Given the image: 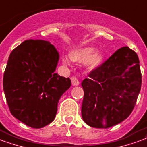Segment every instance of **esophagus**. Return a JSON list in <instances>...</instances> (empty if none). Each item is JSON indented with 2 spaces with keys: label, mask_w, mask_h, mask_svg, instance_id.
<instances>
[{
  "label": "esophagus",
  "mask_w": 147,
  "mask_h": 147,
  "mask_svg": "<svg viewBox=\"0 0 147 147\" xmlns=\"http://www.w3.org/2000/svg\"><path fill=\"white\" fill-rule=\"evenodd\" d=\"M71 82H72L73 86H78L80 84L79 80H78V78H76V77H72V78H71Z\"/></svg>",
  "instance_id": "1"
}]
</instances>
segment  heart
Masks as SVG:
<instances>
[{"label": "heart", "instance_id": "obj_1", "mask_svg": "<svg viewBox=\"0 0 147 147\" xmlns=\"http://www.w3.org/2000/svg\"><path fill=\"white\" fill-rule=\"evenodd\" d=\"M95 49L94 47H84L79 49L70 53L69 57L71 60L78 63H86L87 67L89 69H94L100 65L102 60V56L99 53H95ZM63 61L65 64L69 65V60L67 57L63 58Z\"/></svg>", "mask_w": 147, "mask_h": 147}]
</instances>
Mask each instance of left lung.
<instances>
[{"instance_id":"1","label":"left lung","mask_w":147,"mask_h":147,"mask_svg":"<svg viewBox=\"0 0 147 147\" xmlns=\"http://www.w3.org/2000/svg\"><path fill=\"white\" fill-rule=\"evenodd\" d=\"M142 84L137 54L128 46L118 49L81 83V114L91 127L107 129L131 114Z\"/></svg>"}]
</instances>
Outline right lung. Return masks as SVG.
<instances>
[{
  "label": "right lung",
  "instance_id": "1",
  "mask_svg": "<svg viewBox=\"0 0 147 147\" xmlns=\"http://www.w3.org/2000/svg\"><path fill=\"white\" fill-rule=\"evenodd\" d=\"M59 53L48 41L26 40L11 53L3 88L12 115L40 129L55 119L60 97L71 80L55 74Z\"/></svg>",
  "mask_w": 147,
  "mask_h": 147
}]
</instances>
